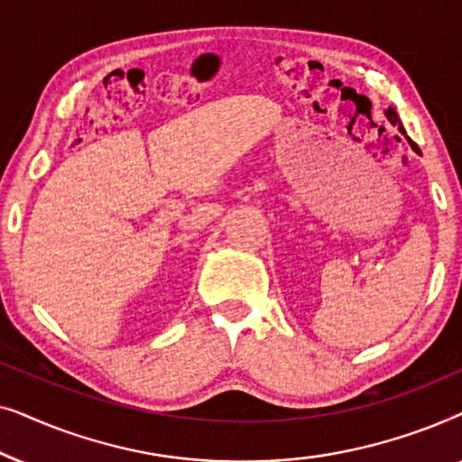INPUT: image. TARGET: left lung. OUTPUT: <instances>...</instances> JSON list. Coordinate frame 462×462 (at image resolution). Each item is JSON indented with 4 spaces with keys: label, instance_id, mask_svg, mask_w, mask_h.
I'll return each mask as SVG.
<instances>
[{
    "label": "left lung",
    "instance_id": "obj_1",
    "mask_svg": "<svg viewBox=\"0 0 462 462\" xmlns=\"http://www.w3.org/2000/svg\"><path fill=\"white\" fill-rule=\"evenodd\" d=\"M384 116H387V119H389V122L393 124V125H400V132H402L403 136H406V130H403V125H402V122H400V117H397V111H395V109H391V106H389V109L384 111ZM406 138H408V136H406ZM408 143H410V147H412L414 151H419V147H416V144H414L412 141H410V138H408Z\"/></svg>",
    "mask_w": 462,
    "mask_h": 462
}]
</instances>
